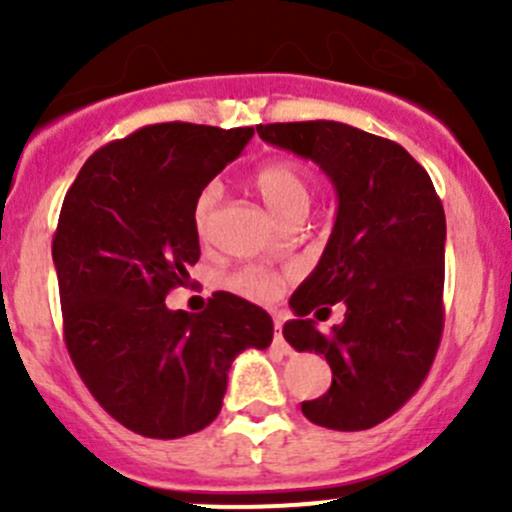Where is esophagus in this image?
<instances>
[{
    "label": "esophagus",
    "mask_w": 512,
    "mask_h": 512,
    "mask_svg": "<svg viewBox=\"0 0 512 512\" xmlns=\"http://www.w3.org/2000/svg\"><path fill=\"white\" fill-rule=\"evenodd\" d=\"M275 344H277V347H280L285 354L289 352L285 337H282V319H280V317H275Z\"/></svg>",
    "instance_id": "1"
}]
</instances>
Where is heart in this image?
I'll use <instances>...</instances> for the list:
<instances>
[{"mask_svg":"<svg viewBox=\"0 0 512 512\" xmlns=\"http://www.w3.org/2000/svg\"><path fill=\"white\" fill-rule=\"evenodd\" d=\"M252 185L265 200L267 208L285 223L292 215H307L314 200V180L307 168L287 158L270 160L260 165L252 175ZM220 203V185L210 183L198 193L193 203V225L200 237H208L213 230L215 210ZM230 287L235 292L247 294L252 299H272L282 287V275L267 267L252 265L230 277Z\"/></svg>","mask_w":512,"mask_h":512,"instance_id":"b5f03b06","label":"heart"}]
</instances>
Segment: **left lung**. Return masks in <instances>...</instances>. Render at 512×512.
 <instances>
[{"mask_svg": "<svg viewBox=\"0 0 512 512\" xmlns=\"http://www.w3.org/2000/svg\"><path fill=\"white\" fill-rule=\"evenodd\" d=\"M262 141L314 160L339 195L337 223L312 275L289 299L282 329L297 352L332 366V386L302 414L334 431H364L401 409L428 376L443 334L446 215L431 178L399 143L337 121L267 123ZM348 307L345 322L319 333Z\"/></svg>", "mask_w": 512, "mask_h": 512, "instance_id": "obj_1", "label": "left lung"}]
</instances>
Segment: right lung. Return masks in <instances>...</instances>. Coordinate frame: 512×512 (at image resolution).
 <instances>
[{"mask_svg": "<svg viewBox=\"0 0 512 512\" xmlns=\"http://www.w3.org/2000/svg\"><path fill=\"white\" fill-rule=\"evenodd\" d=\"M252 133L143 126L98 148L61 205L51 257L66 349L101 409L146 438L213 423L232 359L272 342L270 314L230 292L200 314L165 307L200 257L195 198Z\"/></svg>", "mask_w": 512, "mask_h": 512, "instance_id": "right-lung-1", "label": "right lung"}]
</instances>
